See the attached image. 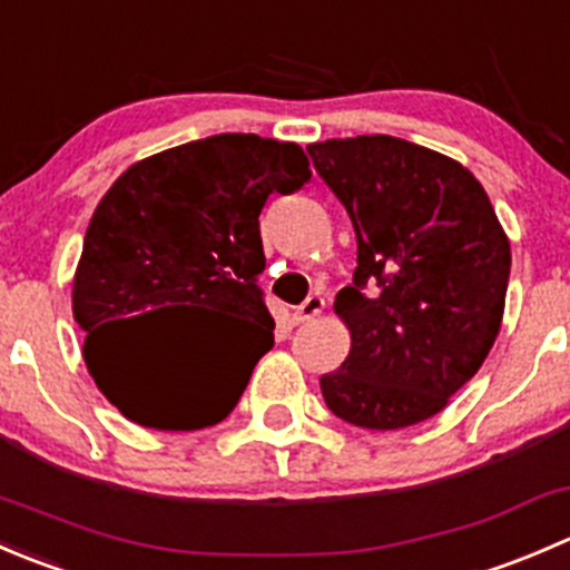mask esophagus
<instances>
[{"label": "esophagus", "instance_id": "esophagus-1", "mask_svg": "<svg viewBox=\"0 0 570 570\" xmlns=\"http://www.w3.org/2000/svg\"><path fill=\"white\" fill-rule=\"evenodd\" d=\"M322 308H325V297L322 295H312L295 308V322H312L314 317H320Z\"/></svg>", "mask_w": 570, "mask_h": 570}]
</instances>
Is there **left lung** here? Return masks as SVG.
<instances>
[{
	"mask_svg": "<svg viewBox=\"0 0 570 570\" xmlns=\"http://www.w3.org/2000/svg\"><path fill=\"white\" fill-rule=\"evenodd\" d=\"M308 154L358 239L353 286L333 303L350 353L320 377L322 396L355 428H411L444 411L491 353L510 239L474 174L433 148L361 135Z\"/></svg>",
	"mask_w": 570,
	"mask_h": 570,
	"instance_id": "left-lung-1",
	"label": "left lung"
}]
</instances>
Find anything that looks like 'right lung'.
I'll use <instances>...</instances> for the list:
<instances>
[{"label": "right lung", "mask_w": 570, "mask_h": 570, "mask_svg": "<svg viewBox=\"0 0 570 570\" xmlns=\"http://www.w3.org/2000/svg\"><path fill=\"white\" fill-rule=\"evenodd\" d=\"M312 178L297 142L215 135L140 159L115 178L90 217L73 273V320L99 392L135 424L200 430L223 422L275 320L256 278L264 269L258 215L273 193ZM165 311L207 317L176 334L145 322ZM217 318L248 324L239 343Z\"/></svg>", "instance_id": "1"}]
</instances>
